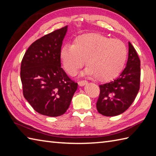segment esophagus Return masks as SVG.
Returning a JSON list of instances; mask_svg holds the SVG:
<instances>
[{"label": "esophagus", "mask_w": 156, "mask_h": 156, "mask_svg": "<svg viewBox=\"0 0 156 156\" xmlns=\"http://www.w3.org/2000/svg\"><path fill=\"white\" fill-rule=\"evenodd\" d=\"M87 83V81L86 80H83V81H79L78 82V84L79 85V86H84Z\"/></svg>", "instance_id": "esophagus-1"}]
</instances>
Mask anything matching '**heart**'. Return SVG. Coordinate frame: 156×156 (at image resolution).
Wrapping results in <instances>:
<instances>
[{
    "mask_svg": "<svg viewBox=\"0 0 156 156\" xmlns=\"http://www.w3.org/2000/svg\"><path fill=\"white\" fill-rule=\"evenodd\" d=\"M127 57L126 44L98 33H89L76 37L72 45L61 48L60 58L68 73L74 76L79 69L88 65L85 73L96 76L101 81H109L118 75Z\"/></svg>",
    "mask_w": 156,
    "mask_h": 156,
    "instance_id": "heart-1",
    "label": "heart"
}]
</instances>
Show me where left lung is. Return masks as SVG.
Here are the masks:
<instances>
[{"label":"left lung","mask_w":156,"mask_h":156,"mask_svg":"<svg viewBox=\"0 0 156 156\" xmlns=\"http://www.w3.org/2000/svg\"><path fill=\"white\" fill-rule=\"evenodd\" d=\"M140 60L129 42V55L126 68L119 77L99 85L97 109L105 116H115L129 108L136 99L140 86Z\"/></svg>","instance_id":"1"}]
</instances>
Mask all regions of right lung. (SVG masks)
Returning <instances> with one entry per match:
<instances>
[{"instance_id":"add662e5","label":"right lung","mask_w":156,"mask_h":156,"mask_svg":"<svg viewBox=\"0 0 156 156\" xmlns=\"http://www.w3.org/2000/svg\"><path fill=\"white\" fill-rule=\"evenodd\" d=\"M67 26L34 41L27 50L20 66L23 95L43 115H63L77 89V83L61 67L60 51Z\"/></svg>"}]
</instances>
